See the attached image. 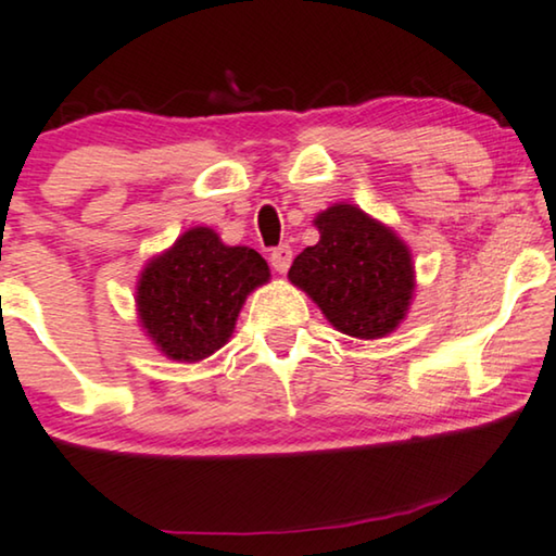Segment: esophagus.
Wrapping results in <instances>:
<instances>
[{"label": "esophagus", "instance_id": "1", "mask_svg": "<svg viewBox=\"0 0 556 556\" xmlns=\"http://www.w3.org/2000/svg\"><path fill=\"white\" fill-rule=\"evenodd\" d=\"M292 256H294L292 247H289V244H279L277 250H271L269 262H271V267H275V269L279 271V275H285V271L289 269V264H292Z\"/></svg>", "mask_w": 556, "mask_h": 556}]
</instances>
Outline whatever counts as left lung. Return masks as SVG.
<instances>
[{
    "mask_svg": "<svg viewBox=\"0 0 556 556\" xmlns=\"http://www.w3.org/2000/svg\"><path fill=\"white\" fill-rule=\"evenodd\" d=\"M314 225L319 242L296 256L289 279L344 334L379 339L409 309L414 267L407 244L354 204H334Z\"/></svg>",
    "mask_w": 556,
    "mask_h": 556,
    "instance_id": "left-lung-1",
    "label": "left lung"
}]
</instances>
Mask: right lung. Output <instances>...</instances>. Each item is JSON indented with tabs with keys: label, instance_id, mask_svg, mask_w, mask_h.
Returning <instances> with one entry per match:
<instances>
[{
	"label": "right lung",
	"instance_id": "add662e5",
	"mask_svg": "<svg viewBox=\"0 0 556 556\" xmlns=\"http://www.w3.org/2000/svg\"><path fill=\"white\" fill-rule=\"evenodd\" d=\"M267 279L262 254L222 244L206 227L189 229L142 271L139 319L167 357L199 362L227 344L247 294Z\"/></svg>",
	"mask_w": 556,
	"mask_h": 556
}]
</instances>
